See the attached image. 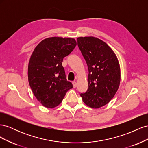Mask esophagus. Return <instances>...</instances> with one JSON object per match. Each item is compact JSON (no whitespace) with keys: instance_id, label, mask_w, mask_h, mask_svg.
I'll list each match as a JSON object with an SVG mask.
<instances>
[{"instance_id":"1","label":"esophagus","mask_w":148,"mask_h":148,"mask_svg":"<svg viewBox=\"0 0 148 148\" xmlns=\"http://www.w3.org/2000/svg\"><path fill=\"white\" fill-rule=\"evenodd\" d=\"M72 84H73V86L74 88H75L76 87H77V83H76L75 82H73Z\"/></svg>"}]
</instances>
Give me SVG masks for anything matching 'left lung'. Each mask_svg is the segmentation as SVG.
Listing matches in <instances>:
<instances>
[{
  "mask_svg": "<svg viewBox=\"0 0 148 148\" xmlns=\"http://www.w3.org/2000/svg\"><path fill=\"white\" fill-rule=\"evenodd\" d=\"M88 68V88L80 94L85 104L97 109L108 104L117 91L120 82V69L117 57L112 49L95 37L77 38Z\"/></svg>",
  "mask_w": 148,
  "mask_h": 148,
  "instance_id": "1",
  "label": "left lung"
}]
</instances>
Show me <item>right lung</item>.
<instances>
[{"instance_id": "right-lung-1", "label": "right lung", "mask_w": 148, "mask_h": 148, "mask_svg": "<svg viewBox=\"0 0 148 148\" xmlns=\"http://www.w3.org/2000/svg\"><path fill=\"white\" fill-rule=\"evenodd\" d=\"M76 46L73 38L52 37L42 40L34 49L29 62L28 82L34 95L44 107L59 105L73 88L66 80L62 63Z\"/></svg>"}]
</instances>
